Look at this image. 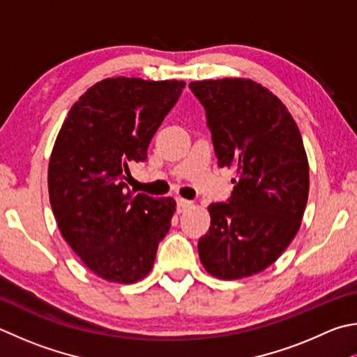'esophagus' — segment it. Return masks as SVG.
I'll return each mask as SVG.
<instances>
[{"instance_id": "esophagus-1", "label": "esophagus", "mask_w": 357, "mask_h": 357, "mask_svg": "<svg viewBox=\"0 0 357 357\" xmlns=\"http://www.w3.org/2000/svg\"><path fill=\"white\" fill-rule=\"evenodd\" d=\"M176 204H178V211L183 212L185 209H189V207L193 204L192 201L189 199H184V198H176Z\"/></svg>"}]
</instances>
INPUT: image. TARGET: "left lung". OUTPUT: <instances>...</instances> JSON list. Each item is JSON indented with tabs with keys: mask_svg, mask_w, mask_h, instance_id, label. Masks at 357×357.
I'll list each match as a JSON object with an SVG mask.
<instances>
[{
	"mask_svg": "<svg viewBox=\"0 0 357 357\" xmlns=\"http://www.w3.org/2000/svg\"><path fill=\"white\" fill-rule=\"evenodd\" d=\"M189 87L206 111L218 165L237 174L228 203L209 206L199 259L212 276L241 280L273 264L300 229L307 156L287 107L261 84L225 77Z\"/></svg>",
	"mask_w": 357,
	"mask_h": 357,
	"instance_id": "1",
	"label": "left lung"
}]
</instances>
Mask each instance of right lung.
Wrapping results in <instances>:
<instances>
[{"instance_id":"obj_1","label":"right lung","mask_w":357,"mask_h":357,"mask_svg":"<svg viewBox=\"0 0 357 357\" xmlns=\"http://www.w3.org/2000/svg\"><path fill=\"white\" fill-rule=\"evenodd\" d=\"M184 81L107 77L79 96L57 134L48 192L57 226L84 265L111 282L150 273L176 211L173 198L128 189L129 167L176 105Z\"/></svg>"}]
</instances>
